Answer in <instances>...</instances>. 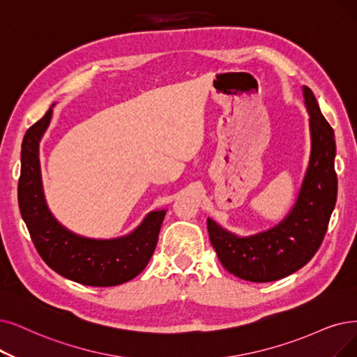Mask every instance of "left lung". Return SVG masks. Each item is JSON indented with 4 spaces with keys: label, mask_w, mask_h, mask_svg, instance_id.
<instances>
[{
    "label": "left lung",
    "mask_w": 357,
    "mask_h": 357,
    "mask_svg": "<svg viewBox=\"0 0 357 357\" xmlns=\"http://www.w3.org/2000/svg\"><path fill=\"white\" fill-rule=\"evenodd\" d=\"M309 114L310 156L297 201L289 215L266 231L238 237L208 218V233L228 273L252 282L287 277L305 266L326 233L337 201L335 139L313 92L303 86Z\"/></svg>",
    "instance_id": "obj_1"
}]
</instances>
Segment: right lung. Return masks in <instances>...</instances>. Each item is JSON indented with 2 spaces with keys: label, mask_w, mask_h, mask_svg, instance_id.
I'll list each match as a JSON object with an SVG mask.
<instances>
[{
  "label": "right lung",
  "mask_w": 357,
  "mask_h": 357,
  "mask_svg": "<svg viewBox=\"0 0 357 357\" xmlns=\"http://www.w3.org/2000/svg\"><path fill=\"white\" fill-rule=\"evenodd\" d=\"M52 107L23 137L17 188L22 218L40 258L56 274L83 286H119L148 265L167 211L149 212L130 234L109 240L75 234L56 221L45 201L39 164V142L50 126Z\"/></svg>",
  "instance_id": "1"
}]
</instances>
